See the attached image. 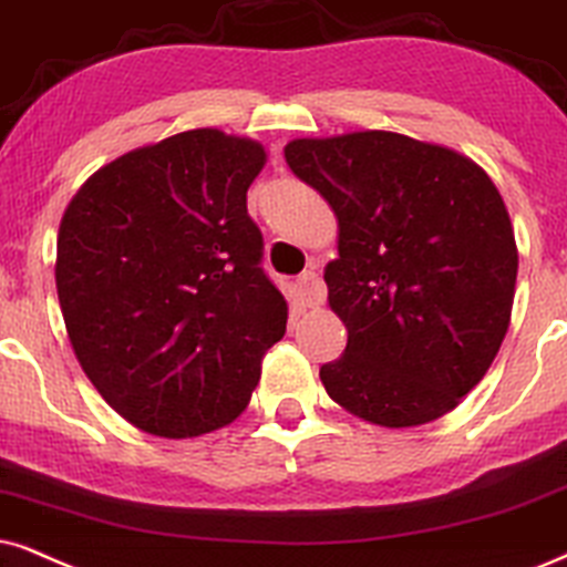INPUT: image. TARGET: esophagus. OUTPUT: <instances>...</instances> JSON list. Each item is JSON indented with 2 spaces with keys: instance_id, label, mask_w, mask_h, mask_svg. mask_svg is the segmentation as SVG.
Masks as SVG:
<instances>
[{
  "instance_id": "34e87169",
  "label": "esophagus",
  "mask_w": 567,
  "mask_h": 567,
  "mask_svg": "<svg viewBox=\"0 0 567 567\" xmlns=\"http://www.w3.org/2000/svg\"><path fill=\"white\" fill-rule=\"evenodd\" d=\"M296 288H298V298H300V303H303V306L313 308V306H321V303H324L327 290H324V282H321V277L317 275V271H311V269L303 271V275L298 277Z\"/></svg>"
}]
</instances>
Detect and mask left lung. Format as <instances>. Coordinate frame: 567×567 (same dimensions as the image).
Listing matches in <instances>:
<instances>
[{
  "label": "left lung",
  "mask_w": 567,
  "mask_h": 567,
  "mask_svg": "<svg viewBox=\"0 0 567 567\" xmlns=\"http://www.w3.org/2000/svg\"><path fill=\"white\" fill-rule=\"evenodd\" d=\"M285 159L337 217L329 308L348 329L327 395L386 429L440 419L482 382L511 324L518 248L492 177L386 131L296 138Z\"/></svg>",
  "instance_id": "1"
}]
</instances>
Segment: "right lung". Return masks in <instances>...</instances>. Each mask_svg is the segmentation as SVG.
<instances>
[{
	"label": "right lung",
	"instance_id": "1",
	"mask_svg": "<svg viewBox=\"0 0 567 567\" xmlns=\"http://www.w3.org/2000/svg\"><path fill=\"white\" fill-rule=\"evenodd\" d=\"M267 152L214 127L93 172L56 235V296L85 377L143 432L185 440L248 405L288 300L246 193Z\"/></svg>",
	"mask_w": 567,
	"mask_h": 567
}]
</instances>
